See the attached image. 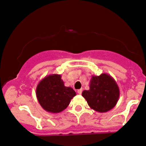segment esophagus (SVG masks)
<instances>
[{"label": "esophagus", "mask_w": 146, "mask_h": 146, "mask_svg": "<svg viewBox=\"0 0 146 146\" xmlns=\"http://www.w3.org/2000/svg\"><path fill=\"white\" fill-rule=\"evenodd\" d=\"M82 93V88H81V89L78 90V94L81 95Z\"/></svg>", "instance_id": "obj_1"}]
</instances>
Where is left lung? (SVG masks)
Returning <instances> with one entry per match:
<instances>
[{
    "label": "left lung",
    "mask_w": 146,
    "mask_h": 146,
    "mask_svg": "<svg viewBox=\"0 0 146 146\" xmlns=\"http://www.w3.org/2000/svg\"><path fill=\"white\" fill-rule=\"evenodd\" d=\"M89 88V90H84L82 95L90 108L99 113H106L116 106L119 98V88L110 75H92Z\"/></svg>",
    "instance_id": "obj_1"
}]
</instances>
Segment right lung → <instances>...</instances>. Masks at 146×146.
<instances>
[{
  "mask_svg": "<svg viewBox=\"0 0 146 146\" xmlns=\"http://www.w3.org/2000/svg\"><path fill=\"white\" fill-rule=\"evenodd\" d=\"M76 95L71 87L64 86L61 75L52 74L44 77L36 87V97L44 110L58 113L66 109Z\"/></svg>",
  "mask_w": 146,
  "mask_h": 146,
  "instance_id": "add662e5",
  "label": "right lung"
}]
</instances>
